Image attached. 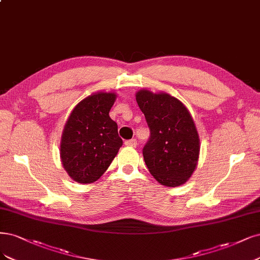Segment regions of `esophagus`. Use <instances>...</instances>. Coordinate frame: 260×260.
Returning <instances> with one entry per match:
<instances>
[{
  "label": "esophagus",
  "instance_id": "1",
  "mask_svg": "<svg viewBox=\"0 0 260 260\" xmlns=\"http://www.w3.org/2000/svg\"><path fill=\"white\" fill-rule=\"evenodd\" d=\"M124 145H126V146L134 147V146L137 145V140H134V139H132V140H128V141L124 142Z\"/></svg>",
  "mask_w": 260,
  "mask_h": 260
}]
</instances>
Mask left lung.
I'll return each mask as SVG.
<instances>
[{"mask_svg":"<svg viewBox=\"0 0 260 260\" xmlns=\"http://www.w3.org/2000/svg\"><path fill=\"white\" fill-rule=\"evenodd\" d=\"M136 99L150 130L143 148L150 174L164 186L185 184L198 165L200 153L199 134L189 111L167 92L142 89Z\"/></svg>","mask_w":260,"mask_h":260,"instance_id":"1","label":"left lung"}]
</instances>
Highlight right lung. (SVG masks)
I'll return each mask as SVG.
<instances>
[{"label":"right lung","mask_w":260,"mask_h":260,"mask_svg":"<svg viewBox=\"0 0 260 260\" xmlns=\"http://www.w3.org/2000/svg\"><path fill=\"white\" fill-rule=\"evenodd\" d=\"M116 98L115 92L103 91L88 95L66 122L60 142L61 162L79 184L99 180L122 145L117 123L109 115Z\"/></svg>","instance_id":"add662e5"}]
</instances>
